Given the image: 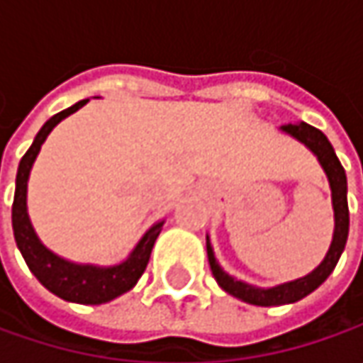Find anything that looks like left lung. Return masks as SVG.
Masks as SVG:
<instances>
[{"label": "left lung", "instance_id": "left-lung-1", "mask_svg": "<svg viewBox=\"0 0 363 363\" xmlns=\"http://www.w3.org/2000/svg\"><path fill=\"white\" fill-rule=\"evenodd\" d=\"M279 131H283L289 137L297 139L299 143L307 147L313 153L319 165L323 167V172L328 175L329 189H331V206H333V238L329 244V250L325 258L315 267L313 271L295 281H286L281 285L274 286H257L250 283H244L240 279L232 277L224 271L218 262L214 248L210 242V236L206 234V250H208V262L212 274L216 279V283L222 286V291H226L228 295L236 299L244 301L248 305H258V307H277V305H289V303H297L303 297H307L309 293H313L317 286L325 283L329 274L333 272L337 260L342 257L345 242H347V232H350V210H347V177L343 172L342 163L337 160L333 147L329 143V139L311 125L307 123H286L281 125Z\"/></svg>", "mask_w": 363, "mask_h": 363}]
</instances>
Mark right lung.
Segmentation results:
<instances>
[{"label":"right lung","mask_w":363,"mask_h":363,"mask_svg":"<svg viewBox=\"0 0 363 363\" xmlns=\"http://www.w3.org/2000/svg\"><path fill=\"white\" fill-rule=\"evenodd\" d=\"M86 103H89V99L78 101L77 105L68 106V108L60 111L58 115L50 117L34 137L32 147L21 157L18 175H16V196H13V206H11V226H13L16 244L20 248L21 257L26 260L28 269L34 272L35 279L46 286L50 293H54L56 297H60L64 301H70V303L103 305V303L117 299L123 293L131 291L133 286L137 285V281L145 272L151 250H153V244L157 240L165 220L155 222L139 238V242L135 244V248L125 260H121L117 264H108V267L68 260V258L52 252L48 246L40 240V236L35 234L34 226H32V220L28 216V182H30L34 161L42 145H44V141L48 139L52 129L60 121L70 117L72 113H77L78 108H82Z\"/></svg>","instance_id":"add662e5"}]
</instances>
